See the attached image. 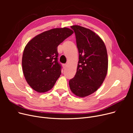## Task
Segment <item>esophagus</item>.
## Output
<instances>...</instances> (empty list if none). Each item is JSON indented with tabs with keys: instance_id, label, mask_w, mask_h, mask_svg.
I'll use <instances>...</instances> for the list:
<instances>
[{
	"instance_id": "obj_1",
	"label": "esophagus",
	"mask_w": 133,
	"mask_h": 133,
	"mask_svg": "<svg viewBox=\"0 0 133 133\" xmlns=\"http://www.w3.org/2000/svg\"><path fill=\"white\" fill-rule=\"evenodd\" d=\"M62 67H63V68H64V69H65L67 67V65L66 64H63Z\"/></svg>"
}]
</instances>
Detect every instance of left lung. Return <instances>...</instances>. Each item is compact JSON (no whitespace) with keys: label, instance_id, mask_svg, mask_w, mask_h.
Returning <instances> with one entry per match:
<instances>
[{"label":"left lung","instance_id":"left-lung-1","mask_svg":"<svg viewBox=\"0 0 133 133\" xmlns=\"http://www.w3.org/2000/svg\"><path fill=\"white\" fill-rule=\"evenodd\" d=\"M74 31L79 57L77 71L69 81L71 91L83 97L95 92L102 85L108 70L105 45L95 33L83 27L71 26Z\"/></svg>","mask_w":133,"mask_h":133}]
</instances>
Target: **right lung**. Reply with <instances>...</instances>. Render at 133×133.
Returning <instances> with one entry per match:
<instances>
[{
    "mask_svg": "<svg viewBox=\"0 0 133 133\" xmlns=\"http://www.w3.org/2000/svg\"><path fill=\"white\" fill-rule=\"evenodd\" d=\"M73 33L68 28H56L37 35L25 46L23 71L28 84L36 92L50 90L60 77L58 46Z\"/></svg>",
    "mask_w": 133,
    "mask_h": 133,
    "instance_id": "obj_1",
    "label": "right lung"
}]
</instances>
